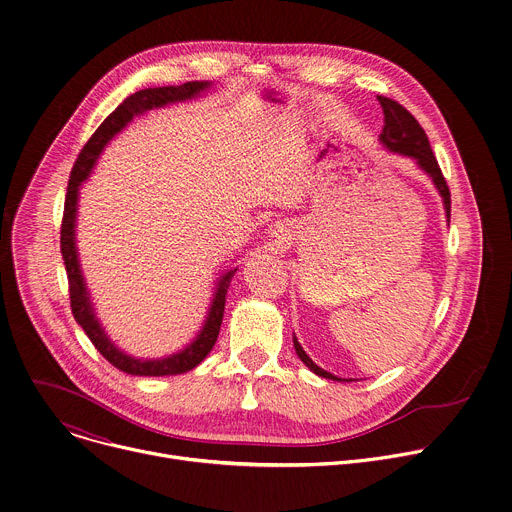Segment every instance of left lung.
I'll return each instance as SVG.
<instances>
[{"mask_svg": "<svg viewBox=\"0 0 512 512\" xmlns=\"http://www.w3.org/2000/svg\"><path fill=\"white\" fill-rule=\"evenodd\" d=\"M377 99H379V103L383 107V115H385V127H383V133L379 137L381 143L385 145V148H389L391 152H397V154L413 158L419 164V168L429 174V178L433 180L435 188L440 190V194L444 198L448 223H450V208H452L450 206L452 204L450 188H448V182H446V178H444V174L440 170V164H437V160H435V156L431 152V145H429V139H427L423 127L397 101H393L389 97H377ZM294 346H296V352L302 358V362L306 364V367H310V371H314L318 377L332 379V381H342V379L326 373L324 369H320L318 364L304 352V348L300 346L296 336H294Z\"/></svg>", "mask_w": 512, "mask_h": 512, "instance_id": "left-lung-1", "label": "left lung"}]
</instances>
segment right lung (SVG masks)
Returning a JSON list of instances; mask_svg holds the SVG:
<instances>
[{"mask_svg": "<svg viewBox=\"0 0 512 512\" xmlns=\"http://www.w3.org/2000/svg\"><path fill=\"white\" fill-rule=\"evenodd\" d=\"M208 83H184L180 87H156V89H143L133 95H129L99 127L97 131L89 137L85 143V148L81 150L75 166H72L68 188H66V200H64V214H62V225H60V253L64 259L66 275H68V294H70V308L72 316L79 322V326L87 332L89 340L95 344V348L117 367L119 371L127 375H137V377H166V375H180L186 371H192L194 367L206 358V354L212 350L218 332H221L223 324V314H225V302H227V289L231 283V277L235 275L237 269H231L227 275H223L221 283L216 287L214 300L210 304V312L206 318V324L202 326L200 334L196 340L184 348L178 354H172L168 358L160 360H139L123 354L119 348L111 344L103 328L99 326L91 300L87 294V287L81 275L79 259H77V247H75V218H77V200H79V186L81 182L89 176L93 170L99 154L107 145V141L119 133L135 115L154 109V107H164L168 103L176 101H186L196 97L200 91H204Z\"/></svg>", "mask_w": 512, "mask_h": 512, "instance_id": "add662e5", "label": "right lung"}]
</instances>
